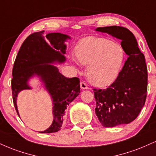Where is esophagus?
Wrapping results in <instances>:
<instances>
[{
  "label": "esophagus",
  "mask_w": 156,
  "mask_h": 156,
  "mask_svg": "<svg viewBox=\"0 0 156 156\" xmlns=\"http://www.w3.org/2000/svg\"><path fill=\"white\" fill-rule=\"evenodd\" d=\"M80 89H88V86L86 85V83H85V82H80Z\"/></svg>",
  "instance_id": "obj_1"
}]
</instances>
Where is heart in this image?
<instances>
[{"label": "heart", "mask_w": 156, "mask_h": 156, "mask_svg": "<svg viewBox=\"0 0 156 156\" xmlns=\"http://www.w3.org/2000/svg\"><path fill=\"white\" fill-rule=\"evenodd\" d=\"M78 62L88 67V79L93 85L105 87L119 76L125 59L123 48L105 38L86 37L76 48Z\"/></svg>", "instance_id": "obj_1"}]
</instances>
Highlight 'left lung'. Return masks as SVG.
Masks as SVG:
<instances>
[{
    "instance_id": "8db88e82",
    "label": "left lung",
    "mask_w": 156,
    "mask_h": 156,
    "mask_svg": "<svg viewBox=\"0 0 156 156\" xmlns=\"http://www.w3.org/2000/svg\"><path fill=\"white\" fill-rule=\"evenodd\" d=\"M96 31L121 40L129 56L119 76L105 89H94L95 112L105 127L128 124L137 117L144 105L147 90V69L144 54L129 30L120 26L97 27Z\"/></svg>"
}]
</instances>
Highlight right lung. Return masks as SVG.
Listing matches in <instances>:
<instances>
[{
  "label": "right lung",
  "mask_w": 156,
  "mask_h": 156,
  "mask_svg": "<svg viewBox=\"0 0 156 156\" xmlns=\"http://www.w3.org/2000/svg\"><path fill=\"white\" fill-rule=\"evenodd\" d=\"M44 31L34 33L24 41L15 59L12 70V90L14 105L20 116L16 100L18 94L31 89L29 81L37 77L52 100L53 121L47 129L40 133H54L61 129L65 110L80 93L79 78H67L52 64H62L66 60L65 41L67 35Z\"/></svg>",
  "instance_id": "right-lung-1"
}]
</instances>
